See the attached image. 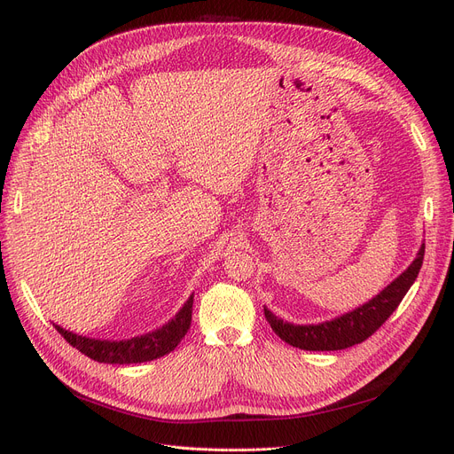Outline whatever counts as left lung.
Listing matches in <instances>:
<instances>
[{
    "label": "left lung",
    "instance_id": "8db88e82",
    "mask_svg": "<svg viewBox=\"0 0 454 454\" xmlns=\"http://www.w3.org/2000/svg\"><path fill=\"white\" fill-rule=\"evenodd\" d=\"M425 255V245L421 243L416 259L409 269L401 272L392 283L375 294L366 303L351 309V311L318 324H291L278 318L270 309L265 307V317L276 335L287 344L307 351H335L346 349L364 342L368 337L383 325L395 311L404 294L409 293L416 281Z\"/></svg>",
    "mask_w": 454,
    "mask_h": 454
}]
</instances>
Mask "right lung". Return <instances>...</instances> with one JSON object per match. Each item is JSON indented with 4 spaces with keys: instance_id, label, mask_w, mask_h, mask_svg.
<instances>
[{
    "instance_id": "right-lung-1",
    "label": "right lung",
    "mask_w": 454,
    "mask_h": 454,
    "mask_svg": "<svg viewBox=\"0 0 454 454\" xmlns=\"http://www.w3.org/2000/svg\"><path fill=\"white\" fill-rule=\"evenodd\" d=\"M191 313H193V294L187 298L180 311L161 327L145 333L127 340H101L90 339L75 333L66 331L64 327L55 325L60 335L81 353L90 359L105 363V364H136L160 359V356L171 353L180 340L185 337V333L191 325Z\"/></svg>"
}]
</instances>
